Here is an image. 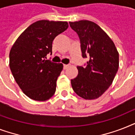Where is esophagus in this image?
I'll return each instance as SVG.
<instances>
[{
	"instance_id": "1",
	"label": "esophagus",
	"mask_w": 135,
	"mask_h": 135,
	"mask_svg": "<svg viewBox=\"0 0 135 135\" xmlns=\"http://www.w3.org/2000/svg\"><path fill=\"white\" fill-rule=\"evenodd\" d=\"M68 67H69L68 64H64V69H66Z\"/></svg>"
}]
</instances>
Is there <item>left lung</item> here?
<instances>
[{
	"instance_id": "left-lung-1",
	"label": "left lung",
	"mask_w": 135,
	"mask_h": 135,
	"mask_svg": "<svg viewBox=\"0 0 135 135\" xmlns=\"http://www.w3.org/2000/svg\"><path fill=\"white\" fill-rule=\"evenodd\" d=\"M69 24L79 37L82 57H90L85 66H77L78 76L71 80L72 88L85 99H95L112 84L119 55L112 40L93 22L80 20Z\"/></svg>"
}]
</instances>
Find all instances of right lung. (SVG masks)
<instances>
[{"label":"right lung","instance_id":"obj_1","mask_svg":"<svg viewBox=\"0 0 135 135\" xmlns=\"http://www.w3.org/2000/svg\"><path fill=\"white\" fill-rule=\"evenodd\" d=\"M68 27L66 22L37 21L25 29L12 47L9 55L12 74L31 99L45 101L55 94L63 64L45 59L47 54H52L55 37Z\"/></svg>","mask_w":135,"mask_h":135}]
</instances>
